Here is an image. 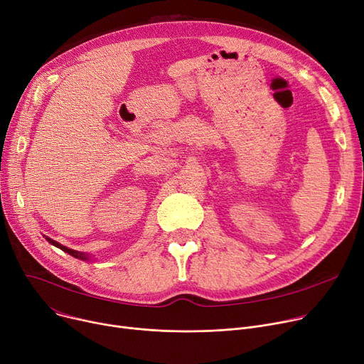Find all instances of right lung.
Wrapping results in <instances>:
<instances>
[{
	"label": "right lung",
	"mask_w": 364,
	"mask_h": 364,
	"mask_svg": "<svg viewBox=\"0 0 364 364\" xmlns=\"http://www.w3.org/2000/svg\"><path fill=\"white\" fill-rule=\"evenodd\" d=\"M47 241H48L50 244L55 245L57 248L63 250L64 252H68V254L73 255V257H76V259H80V260H88V259H87V257H88V254H85V252H80V251H76V250H70V248H68V247H64V245L58 244L57 241H54V240H51V238H47Z\"/></svg>",
	"instance_id": "1"
}]
</instances>
